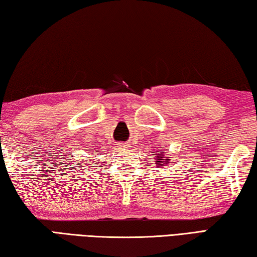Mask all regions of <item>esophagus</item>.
I'll return each instance as SVG.
<instances>
[{"mask_svg":"<svg viewBox=\"0 0 257 257\" xmlns=\"http://www.w3.org/2000/svg\"><path fill=\"white\" fill-rule=\"evenodd\" d=\"M118 147H120V148H128L126 143H119Z\"/></svg>","mask_w":257,"mask_h":257,"instance_id":"1","label":"esophagus"}]
</instances>
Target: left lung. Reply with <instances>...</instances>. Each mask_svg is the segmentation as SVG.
<instances>
[{
	"instance_id": "left-lung-1",
	"label": "left lung",
	"mask_w": 257,
	"mask_h": 257,
	"mask_svg": "<svg viewBox=\"0 0 257 257\" xmlns=\"http://www.w3.org/2000/svg\"><path fill=\"white\" fill-rule=\"evenodd\" d=\"M158 153H156L154 154V158H156V160H157V163H154L156 164V166H162V164H164V166H166V163L167 162H169V160L170 159H166V156H164V152H159V151H157Z\"/></svg>"
}]
</instances>
